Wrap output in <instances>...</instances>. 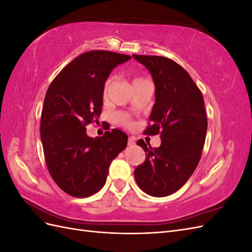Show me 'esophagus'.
<instances>
[{"label": "esophagus", "mask_w": 252, "mask_h": 252, "mask_svg": "<svg viewBox=\"0 0 252 252\" xmlns=\"http://www.w3.org/2000/svg\"><path fill=\"white\" fill-rule=\"evenodd\" d=\"M127 144H128V146H129V147L134 146V145H135V141H134V139H133V138H129V139H128Z\"/></svg>", "instance_id": "34e87169"}]
</instances>
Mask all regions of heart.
<instances>
[{"instance_id":"obj_1","label":"heart","mask_w":252,"mask_h":252,"mask_svg":"<svg viewBox=\"0 0 252 252\" xmlns=\"http://www.w3.org/2000/svg\"><path fill=\"white\" fill-rule=\"evenodd\" d=\"M146 81H147L146 79H144L142 77H134L132 79V84H133V86H134V85H136V84H140V83L146 82ZM110 83H111V78H109L104 84V88H103V96L104 97L107 96ZM117 120H118V122L122 126H124V127H131L132 126V121L130 120V118H129V116H127L126 113H119V114H117Z\"/></svg>"}]
</instances>
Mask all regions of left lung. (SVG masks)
<instances>
[{
    "label": "left lung",
    "mask_w": 252,
    "mask_h": 252,
    "mask_svg": "<svg viewBox=\"0 0 252 252\" xmlns=\"http://www.w3.org/2000/svg\"><path fill=\"white\" fill-rule=\"evenodd\" d=\"M132 56L150 71L156 85L151 124L144 133L161 136L158 148L136 142L146 158L135 168L134 179L147 194L166 196L185 184L200 162L207 131L204 98L189 73L173 60Z\"/></svg>",
    "instance_id": "8db88e82"
}]
</instances>
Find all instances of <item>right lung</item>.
Segmentation results:
<instances>
[{
  "label": "right lung",
  "mask_w": 252,
  "mask_h": 252,
  "mask_svg": "<svg viewBox=\"0 0 252 252\" xmlns=\"http://www.w3.org/2000/svg\"><path fill=\"white\" fill-rule=\"evenodd\" d=\"M130 59L107 50L87 51L67 64L48 87L40 127L45 162L56 184L69 195L97 192L112 159L127 146L128 136L119 129L94 139L86 126L98 123L110 72Z\"/></svg>",
  "instance_id": "add662e5"
}]
</instances>
